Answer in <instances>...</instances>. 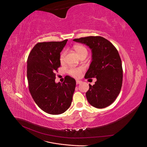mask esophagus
<instances>
[{
    "label": "esophagus",
    "mask_w": 147,
    "mask_h": 147,
    "mask_svg": "<svg viewBox=\"0 0 147 147\" xmlns=\"http://www.w3.org/2000/svg\"><path fill=\"white\" fill-rule=\"evenodd\" d=\"M81 83H82V81H80V80H77V81H76V83H77V84H80Z\"/></svg>",
    "instance_id": "34e87169"
}]
</instances>
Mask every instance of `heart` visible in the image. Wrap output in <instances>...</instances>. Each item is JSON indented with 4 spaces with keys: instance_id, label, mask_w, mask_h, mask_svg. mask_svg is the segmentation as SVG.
<instances>
[{
    "instance_id": "1",
    "label": "heart",
    "mask_w": 147,
    "mask_h": 147,
    "mask_svg": "<svg viewBox=\"0 0 147 147\" xmlns=\"http://www.w3.org/2000/svg\"><path fill=\"white\" fill-rule=\"evenodd\" d=\"M74 48L75 52H76L77 53V55L80 56V57L83 55H87L88 54V51L86 50V48L82 45H75L74 47ZM65 52L63 51L61 54L60 57H59V59L61 63H64V59H65ZM83 70H84V69L82 67H71L69 69L68 73L70 75H71V76L74 78H78L79 77H80V75Z\"/></svg>"
}]
</instances>
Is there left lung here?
Instances as JSON below:
<instances>
[{
	"label": "left lung",
	"instance_id": "8db88e82",
	"mask_svg": "<svg viewBox=\"0 0 147 147\" xmlns=\"http://www.w3.org/2000/svg\"><path fill=\"white\" fill-rule=\"evenodd\" d=\"M92 51V62L84 78H96L94 85L89 84L86 93L89 103L97 109L112 104L121 91L123 82L121 60L117 48L108 40L100 36L75 38Z\"/></svg>",
	"mask_w": 147,
	"mask_h": 147
}]
</instances>
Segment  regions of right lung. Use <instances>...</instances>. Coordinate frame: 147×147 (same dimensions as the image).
<instances>
[{"mask_svg": "<svg viewBox=\"0 0 147 147\" xmlns=\"http://www.w3.org/2000/svg\"><path fill=\"white\" fill-rule=\"evenodd\" d=\"M67 42L38 43L27 61L30 94L40 109L51 115L61 114L70 107L76 86L75 80L68 75L63 83L55 82V72L61 66L60 53Z\"/></svg>", "mask_w": 147, "mask_h": 147, "instance_id": "add662e5", "label": "right lung"}]
</instances>
